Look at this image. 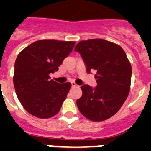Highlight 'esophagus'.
I'll return each mask as SVG.
<instances>
[{"label": "esophagus", "mask_w": 151, "mask_h": 151, "mask_svg": "<svg viewBox=\"0 0 151 151\" xmlns=\"http://www.w3.org/2000/svg\"><path fill=\"white\" fill-rule=\"evenodd\" d=\"M71 85H72V87H76V86H77V85L76 84V82H71Z\"/></svg>", "instance_id": "esophagus-1"}]
</instances>
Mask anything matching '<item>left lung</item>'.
Returning a JSON list of instances; mask_svg holds the SVG:
<instances>
[{
    "mask_svg": "<svg viewBox=\"0 0 151 151\" xmlns=\"http://www.w3.org/2000/svg\"><path fill=\"white\" fill-rule=\"evenodd\" d=\"M88 73L95 70L97 85L81 86L82 95L76 101L80 113L94 122L110 118L119 110L130 91L132 66L119 45L104 39L81 41L75 47Z\"/></svg>",
    "mask_w": 151,
    "mask_h": 151,
    "instance_id": "1",
    "label": "left lung"
}]
</instances>
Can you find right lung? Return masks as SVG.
Segmentation results:
<instances>
[{"instance_id":"right-lung-1","label":"right lung","mask_w":151,"mask_h":151,"mask_svg":"<svg viewBox=\"0 0 151 151\" xmlns=\"http://www.w3.org/2000/svg\"><path fill=\"white\" fill-rule=\"evenodd\" d=\"M75 44V41L39 40L18 54L13 85L19 101L31 115L48 119L60 111L71 83L59 84L50 79V74L58 71Z\"/></svg>"}]
</instances>
